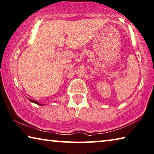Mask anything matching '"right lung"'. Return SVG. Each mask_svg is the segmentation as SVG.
<instances>
[{"mask_svg":"<svg viewBox=\"0 0 154 154\" xmlns=\"http://www.w3.org/2000/svg\"><path fill=\"white\" fill-rule=\"evenodd\" d=\"M29 100L31 101V102H33V103H35V104H37V105H39V106H42V104H40V103H39L38 102H37V101H35V100H30L29 99Z\"/></svg>","mask_w":154,"mask_h":154,"instance_id":"obj_1","label":"right lung"}]
</instances>
